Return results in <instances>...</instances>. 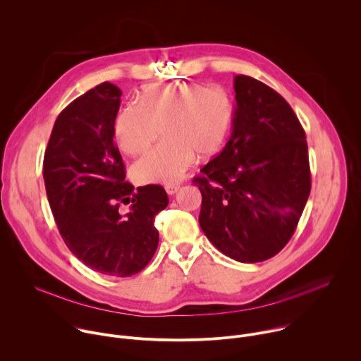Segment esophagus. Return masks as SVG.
<instances>
[{"label": "esophagus", "mask_w": 361, "mask_h": 361, "mask_svg": "<svg viewBox=\"0 0 361 361\" xmlns=\"http://www.w3.org/2000/svg\"><path fill=\"white\" fill-rule=\"evenodd\" d=\"M178 188H180V187H178V185H174V184H173V185H166V191H167L169 195H174V194L178 191Z\"/></svg>", "instance_id": "1"}]
</instances>
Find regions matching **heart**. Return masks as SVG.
Instances as JSON below:
<instances>
[{
  "label": "heart",
  "mask_w": 361,
  "mask_h": 361,
  "mask_svg": "<svg viewBox=\"0 0 361 361\" xmlns=\"http://www.w3.org/2000/svg\"><path fill=\"white\" fill-rule=\"evenodd\" d=\"M235 114L231 92L220 85L198 82L149 85L140 106L120 111L114 137L128 156L144 152L163 133V141L133 167L141 184L178 181L192 166L195 152L212 157L223 148Z\"/></svg>",
  "instance_id": "obj_1"
}]
</instances>
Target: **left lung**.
<instances>
[{"instance_id": "obj_1", "label": "left lung", "mask_w": 361, "mask_h": 361, "mask_svg": "<svg viewBox=\"0 0 361 361\" xmlns=\"http://www.w3.org/2000/svg\"><path fill=\"white\" fill-rule=\"evenodd\" d=\"M235 114L226 147L192 180L200 227L240 263L271 259L291 238L310 195L305 133L288 102L264 82L234 77Z\"/></svg>"}]
</instances>
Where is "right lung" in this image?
I'll return each mask as SVG.
<instances>
[{
  "label": "right lung",
  "instance_id": "1",
  "mask_svg": "<svg viewBox=\"0 0 361 361\" xmlns=\"http://www.w3.org/2000/svg\"><path fill=\"white\" fill-rule=\"evenodd\" d=\"M121 90L102 82L57 117L44 154V183L51 212L70 251L91 270L130 277L140 273L159 245L154 217L169 205L161 185L124 181L114 144ZM123 203H130L127 214Z\"/></svg>",
  "mask_w": 361,
  "mask_h": 361
}]
</instances>
